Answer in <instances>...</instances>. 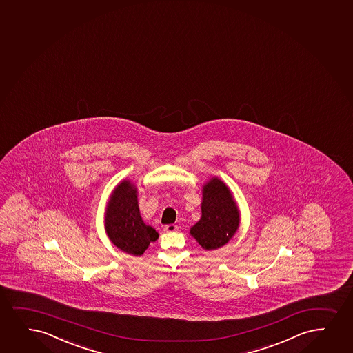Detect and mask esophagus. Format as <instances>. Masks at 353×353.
<instances>
[{
    "label": "esophagus",
    "instance_id": "1",
    "mask_svg": "<svg viewBox=\"0 0 353 353\" xmlns=\"http://www.w3.org/2000/svg\"><path fill=\"white\" fill-rule=\"evenodd\" d=\"M164 231H165L166 233H172V232L179 231V227L174 225V223L165 225V226H164Z\"/></svg>",
    "mask_w": 353,
    "mask_h": 353
}]
</instances>
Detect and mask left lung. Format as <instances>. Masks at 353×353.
<instances>
[{"label": "left lung", "instance_id": "left-lung-1", "mask_svg": "<svg viewBox=\"0 0 353 353\" xmlns=\"http://www.w3.org/2000/svg\"><path fill=\"white\" fill-rule=\"evenodd\" d=\"M201 212V219L190 228V234L207 251L227 244L239 228L236 202L230 188L218 177L203 185Z\"/></svg>", "mask_w": 353, "mask_h": 353}]
</instances>
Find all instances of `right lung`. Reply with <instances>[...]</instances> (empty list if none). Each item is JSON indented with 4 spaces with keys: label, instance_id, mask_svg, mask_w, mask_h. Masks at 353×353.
Instances as JSON below:
<instances>
[{
    "label": "right lung",
    "instance_id": "obj_1",
    "mask_svg": "<svg viewBox=\"0 0 353 353\" xmlns=\"http://www.w3.org/2000/svg\"><path fill=\"white\" fill-rule=\"evenodd\" d=\"M105 225L110 241L132 256H141L159 236L140 216L137 188L127 179L119 183L110 195Z\"/></svg>",
    "mask_w": 353,
    "mask_h": 353
}]
</instances>
